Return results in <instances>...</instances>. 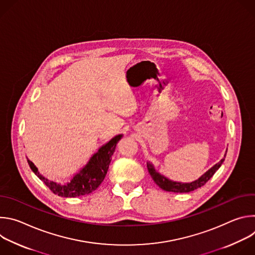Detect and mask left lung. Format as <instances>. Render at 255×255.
Instances as JSON below:
<instances>
[{"label": "left lung", "mask_w": 255, "mask_h": 255, "mask_svg": "<svg viewBox=\"0 0 255 255\" xmlns=\"http://www.w3.org/2000/svg\"><path fill=\"white\" fill-rule=\"evenodd\" d=\"M225 156H226V154H225ZM224 159L225 158L221 159V161L216 163L212 168H210L206 173H204L199 179H197V180H195V181H193V183H190V184L175 183V181H171V180L167 179L163 175L156 172L154 167L152 166V164L149 163V162H147V169H148V172H149L151 178L154 180V183L160 189H162L166 192H172V193H189V192H192L196 189H199V188L203 187L207 183V181L214 175V173L218 169H219V167L223 163Z\"/></svg>", "instance_id": "8db88e82"}]
</instances>
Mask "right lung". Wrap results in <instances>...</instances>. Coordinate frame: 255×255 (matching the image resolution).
<instances>
[{
  "mask_svg": "<svg viewBox=\"0 0 255 255\" xmlns=\"http://www.w3.org/2000/svg\"><path fill=\"white\" fill-rule=\"evenodd\" d=\"M121 137L122 135H117L102 146L99 151L94 154L89 163L81 170V172L72 178L70 183L65 185H59L48 180L38 172L37 168L30 160L27 161L32 171L43 181L53 194L64 198L85 196L97 190V188L102 184L115 151L116 144Z\"/></svg>",
  "mask_w": 255,
  "mask_h": 255,
  "instance_id": "obj_1",
  "label": "right lung"
}]
</instances>
